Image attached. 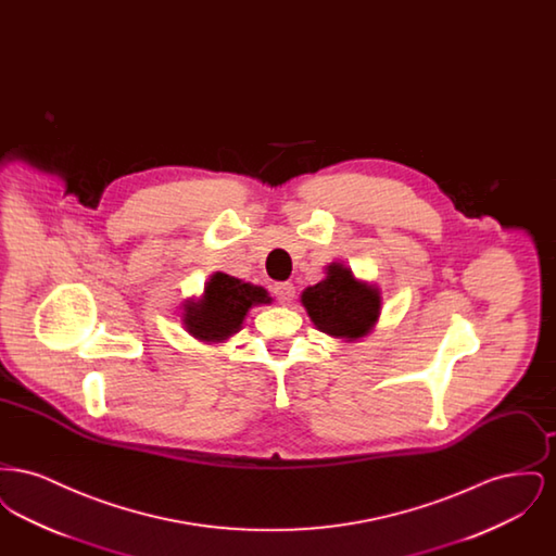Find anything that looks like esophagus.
I'll use <instances>...</instances> for the list:
<instances>
[{"label": "esophagus", "instance_id": "34e87169", "mask_svg": "<svg viewBox=\"0 0 556 556\" xmlns=\"http://www.w3.org/2000/svg\"><path fill=\"white\" fill-rule=\"evenodd\" d=\"M273 293H275V298H277L279 304H291V300H293V295H295V288H293L291 283H277V286L273 288Z\"/></svg>", "mask_w": 556, "mask_h": 556}]
</instances>
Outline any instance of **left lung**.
I'll return each instance as SVG.
<instances>
[{
    "mask_svg": "<svg viewBox=\"0 0 556 556\" xmlns=\"http://www.w3.org/2000/svg\"><path fill=\"white\" fill-rule=\"evenodd\" d=\"M300 302L318 331L345 342L369 336L381 315L377 286L358 281L342 263L327 266L325 279L302 291Z\"/></svg>",
    "mask_w": 556,
    "mask_h": 556,
    "instance_id": "8db88e82",
    "label": "left lung"
}]
</instances>
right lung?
I'll list each match as a JSON object with an SVG mask.
<instances>
[{
    "instance_id": "right-lung-1",
    "label": "right lung",
    "mask_w": 556,
    "mask_h": 556,
    "mask_svg": "<svg viewBox=\"0 0 556 556\" xmlns=\"http://www.w3.org/2000/svg\"><path fill=\"white\" fill-rule=\"evenodd\" d=\"M258 304H270L265 288L214 273L204 286L202 298L186 300L184 325L187 333L200 342H225L238 333L248 311Z\"/></svg>"
}]
</instances>
